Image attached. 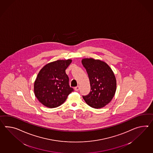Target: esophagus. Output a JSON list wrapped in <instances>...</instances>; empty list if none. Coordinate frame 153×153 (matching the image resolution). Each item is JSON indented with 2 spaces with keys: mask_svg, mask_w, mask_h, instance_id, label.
Here are the masks:
<instances>
[{
  "mask_svg": "<svg viewBox=\"0 0 153 153\" xmlns=\"http://www.w3.org/2000/svg\"><path fill=\"white\" fill-rule=\"evenodd\" d=\"M79 90V86H78L75 87V90L76 91H78Z\"/></svg>",
  "mask_w": 153,
  "mask_h": 153,
  "instance_id": "obj_1",
  "label": "esophagus"
}]
</instances>
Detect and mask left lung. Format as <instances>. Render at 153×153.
Listing matches in <instances>:
<instances>
[{
  "label": "left lung",
  "mask_w": 153,
  "mask_h": 153,
  "mask_svg": "<svg viewBox=\"0 0 153 153\" xmlns=\"http://www.w3.org/2000/svg\"><path fill=\"white\" fill-rule=\"evenodd\" d=\"M82 63L88 75L91 86L90 93L83 96V98L92 108L104 107L112 101L116 93L117 82L113 72L101 60L83 59Z\"/></svg>",
  "instance_id": "obj_1"
}]
</instances>
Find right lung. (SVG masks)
<instances>
[{
    "instance_id": "obj_1",
    "label": "right lung",
    "mask_w": 153,
    "mask_h": 153,
    "mask_svg": "<svg viewBox=\"0 0 153 153\" xmlns=\"http://www.w3.org/2000/svg\"><path fill=\"white\" fill-rule=\"evenodd\" d=\"M71 62L70 59L57 60L46 64L39 72L34 82V93L44 105L50 108L57 107L74 91L65 72Z\"/></svg>"
}]
</instances>
